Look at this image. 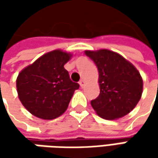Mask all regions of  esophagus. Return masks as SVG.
Returning a JSON list of instances; mask_svg holds the SVG:
<instances>
[{"label":"esophagus","mask_w":158,"mask_h":158,"mask_svg":"<svg viewBox=\"0 0 158 158\" xmlns=\"http://www.w3.org/2000/svg\"><path fill=\"white\" fill-rule=\"evenodd\" d=\"M79 84H80V86H81L82 88H83V86H84V81H83V79H81V80H80Z\"/></svg>","instance_id":"obj_1"}]
</instances>
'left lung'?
Returning a JSON list of instances; mask_svg holds the SVG:
<instances>
[{
  "mask_svg": "<svg viewBox=\"0 0 158 158\" xmlns=\"http://www.w3.org/2000/svg\"><path fill=\"white\" fill-rule=\"evenodd\" d=\"M98 69L100 93L90 104L105 119L122 118L136 106L143 82L135 67L117 52L106 49L85 51Z\"/></svg>",
  "mask_w": 158,
  "mask_h": 158,
  "instance_id": "left-lung-1",
  "label": "left lung"
}]
</instances>
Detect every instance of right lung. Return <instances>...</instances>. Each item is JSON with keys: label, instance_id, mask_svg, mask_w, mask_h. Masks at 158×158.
I'll use <instances>...</instances> for the list:
<instances>
[{"label": "right lung", "instance_id": "add662e5", "mask_svg": "<svg viewBox=\"0 0 158 158\" xmlns=\"http://www.w3.org/2000/svg\"><path fill=\"white\" fill-rule=\"evenodd\" d=\"M69 52L54 50L42 55L19 73L16 79L18 98L32 115L53 119L67 110L79 84L70 79L64 65Z\"/></svg>", "mask_w": 158, "mask_h": 158}]
</instances>
